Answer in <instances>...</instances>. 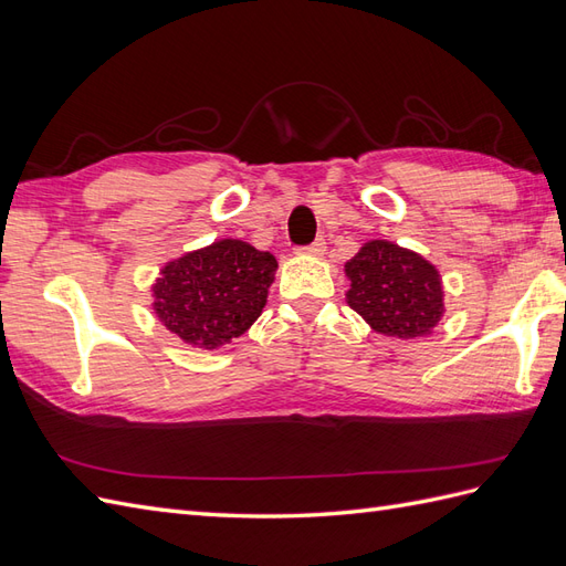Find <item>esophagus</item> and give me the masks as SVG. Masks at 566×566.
<instances>
[{"label":"esophagus","mask_w":566,"mask_h":566,"mask_svg":"<svg viewBox=\"0 0 566 566\" xmlns=\"http://www.w3.org/2000/svg\"><path fill=\"white\" fill-rule=\"evenodd\" d=\"M296 251L303 253V255H323L325 253V239H315L308 245H298Z\"/></svg>","instance_id":"obj_1"}]
</instances>
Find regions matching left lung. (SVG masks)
<instances>
[{
	"label": "left lung",
	"instance_id": "left-lung-1",
	"mask_svg": "<svg viewBox=\"0 0 566 566\" xmlns=\"http://www.w3.org/2000/svg\"><path fill=\"white\" fill-rule=\"evenodd\" d=\"M349 306L375 332L413 339L430 335L442 317L440 274L418 253L370 241L346 263Z\"/></svg>",
	"mask_w": 566,
	"mask_h": 566
}]
</instances>
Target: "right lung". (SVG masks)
Here are the masks:
<instances>
[{
    "instance_id": "obj_1",
    "label": "right lung",
    "mask_w": 566,
    "mask_h": 566,
    "mask_svg": "<svg viewBox=\"0 0 566 566\" xmlns=\"http://www.w3.org/2000/svg\"><path fill=\"white\" fill-rule=\"evenodd\" d=\"M277 260L253 245L224 239L163 270L155 313L186 344L214 349L243 335L263 313Z\"/></svg>"
}]
</instances>
